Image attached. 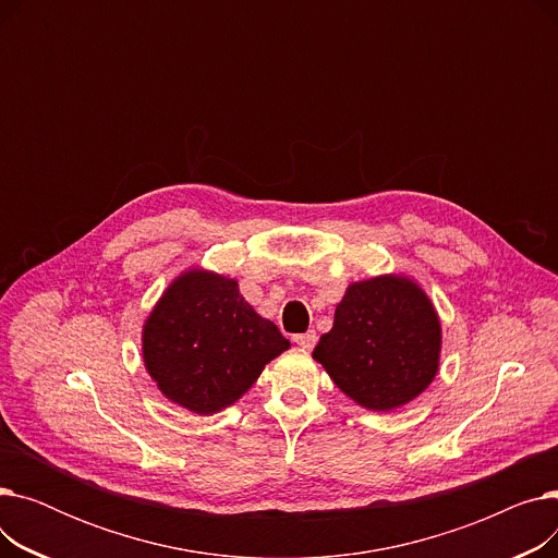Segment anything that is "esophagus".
Segmentation results:
<instances>
[{
	"instance_id": "1",
	"label": "esophagus",
	"mask_w": 558,
	"mask_h": 558,
	"mask_svg": "<svg viewBox=\"0 0 558 558\" xmlns=\"http://www.w3.org/2000/svg\"><path fill=\"white\" fill-rule=\"evenodd\" d=\"M294 341H296L301 348H305V350H312V348L316 345L318 337H316V332H314V330H307L305 335H296V337H294Z\"/></svg>"
}]
</instances>
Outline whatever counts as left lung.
Segmentation results:
<instances>
[{"label": "left lung", "instance_id": "obj_1", "mask_svg": "<svg viewBox=\"0 0 558 558\" xmlns=\"http://www.w3.org/2000/svg\"><path fill=\"white\" fill-rule=\"evenodd\" d=\"M441 324L425 291L404 276L353 282L335 310V326L312 357L335 385L373 412H391L436 377Z\"/></svg>", "mask_w": 558, "mask_h": 558}]
</instances>
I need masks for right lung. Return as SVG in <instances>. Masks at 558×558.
Returning a JSON list of instances; mask_svg holds the SVG:
<instances>
[{
    "instance_id": "1",
    "label": "right lung",
    "mask_w": 558,
    "mask_h": 558,
    "mask_svg": "<svg viewBox=\"0 0 558 558\" xmlns=\"http://www.w3.org/2000/svg\"><path fill=\"white\" fill-rule=\"evenodd\" d=\"M289 348L238 280L190 269L175 278L142 330V357L165 398L210 416L240 400L262 368Z\"/></svg>"
}]
</instances>
